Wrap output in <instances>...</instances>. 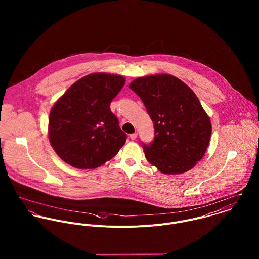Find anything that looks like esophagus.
Wrapping results in <instances>:
<instances>
[{
	"label": "esophagus",
	"mask_w": 259,
	"mask_h": 259,
	"mask_svg": "<svg viewBox=\"0 0 259 259\" xmlns=\"http://www.w3.org/2000/svg\"><path fill=\"white\" fill-rule=\"evenodd\" d=\"M137 137H138V134L137 133H134V134H132L131 136H130V138H131V140H136L137 139Z\"/></svg>",
	"instance_id": "obj_1"
}]
</instances>
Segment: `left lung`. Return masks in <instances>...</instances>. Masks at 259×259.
I'll list each match as a JSON object with an SVG mask.
<instances>
[{
	"label": "left lung",
	"instance_id": "obj_1",
	"mask_svg": "<svg viewBox=\"0 0 259 259\" xmlns=\"http://www.w3.org/2000/svg\"><path fill=\"white\" fill-rule=\"evenodd\" d=\"M130 88L141 98L154 126L143 148L148 161L165 175L191 169L208 147L211 123L195 94L171 74L138 77Z\"/></svg>",
	"mask_w": 259,
	"mask_h": 259
}]
</instances>
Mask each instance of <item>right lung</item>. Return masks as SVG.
I'll use <instances>...</instances> for the list:
<instances>
[{
    "label": "right lung",
    "instance_id": "right-lung-1",
    "mask_svg": "<svg viewBox=\"0 0 259 259\" xmlns=\"http://www.w3.org/2000/svg\"><path fill=\"white\" fill-rule=\"evenodd\" d=\"M124 82L117 74H88L57 101L50 112L49 139L64 161L75 168H96L124 145L126 135L110 108Z\"/></svg>",
    "mask_w": 259,
    "mask_h": 259
}]
</instances>
